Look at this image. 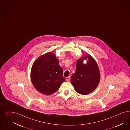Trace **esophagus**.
<instances>
[{"instance_id":"esophagus-1","label":"esophagus","mask_w":130,"mask_h":130,"mask_svg":"<svg viewBox=\"0 0 130 130\" xmlns=\"http://www.w3.org/2000/svg\"><path fill=\"white\" fill-rule=\"evenodd\" d=\"M66 80L68 82H70L71 80V77L70 76H68L67 78H66Z\"/></svg>"}]
</instances>
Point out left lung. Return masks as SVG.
Returning <instances> with one entry per match:
<instances>
[{"label": "left lung", "instance_id": "left-lung-1", "mask_svg": "<svg viewBox=\"0 0 130 130\" xmlns=\"http://www.w3.org/2000/svg\"><path fill=\"white\" fill-rule=\"evenodd\" d=\"M88 59L86 64L85 59ZM100 79L99 66L94 58L90 55L83 56L77 61L76 71L72 75L71 81L76 92L80 94H88L98 86Z\"/></svg>", "mask_w": 130, "mask_h": 130}]
</instances>
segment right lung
<instances>
[{
    "label": "right lung",
    "mask_w": 130,
    "mask_h": 130,
    "mask_svg": "<svg viewBox=\"0 0 130 130\" xmlns=\"http://www.w3.org/2000/svg\"><path fill=\"white\" fill-rule=\"evenodd\" d=\"M31 79L36 89L45 95L55 93L65 81L59 60L51 52L46 53L36 59L31 67Z\"/></svg>",
    "instance_id": "add662e5"
}]
</instances>
